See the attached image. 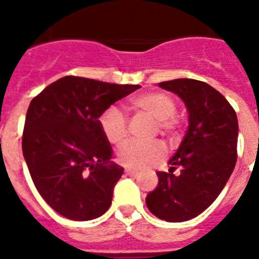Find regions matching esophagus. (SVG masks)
Instances as JSON below:
<instances>
[{
    "label": "esophagus",
    "instance_id": "esophagus-1",
    "mask_svg": "<svg viewBox=\"0 0 259 259\" xmlns=\"http://www.w3.org/2000/svg\"><path fill=\"white\" fill-rule=\"evenodd\" d=\"M125 175H126V176H130V177H137L138 172H137V170H133V169H126Z\"/></svg>",
    "mask_w": 259,
    "mask_h": 259
}]
</instances>
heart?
Segmentation results:
<instances>
[{"label": "heart", "mask_w": 259, "mask_h": 259, "mask_svg": "<svg viewBox=\"0 0 259 259\" xmlns=\"http://www.w3.org/2000/svg\"><path fill=\"white\" fill-rule=\"evenodd\" d=\"M129 107L134 111L148 114L157 121L160 133L166 136L170 141L180 134L181 121L176 117L175 98L162 91H150L137 95L129 102ZM99 127L103 137L113 145H121L127 136V123L123 114L117 107L106 109L99 117ZM118 161L130 169H145L157 164L165 157V148L160 142L129 141L118 150Z\"/></svg>", "instance_id": "obj_1"}]
</instances>
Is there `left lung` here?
Wrapping results in <instances>:
<instances>
[{
	"mask_svg": "<svg viewBox=\"0 0 259 259\" xmlns=\"http://www.w3.org/2000/svg\"><path fill=\"white\" fill-rule=\"evenodd\" d=\"M158 86L183 99L189 125L168 161L169 172H157V188L148 193L146 205L158 219L177 223L205 211L225 188L237 162L238 118L229 101L207 83L175 79Z\"/></svg>",
	"mask_w": 259,
	"mask_h": 259,
	"instance_id": "1",
	"label": "left lung"
}]
</instances>
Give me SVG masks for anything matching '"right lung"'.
<instances>
[{
    "instance_id": "1",
    "label": "right lung",
    "mask_w": 259,
    "mask_h": 259,
    "mask_svg": "<svg viewBox=\"0 0 259 259\" xmlns=\"http://www.w3.org/2000/svg\"><path fill=\"white\" fill-rule=\"evenodd\" d=\"M141 86L64 76L34 97L26 111L22 154L47 204L71 221L109 209L123 168L99 127L106 109Z\"/></svg>"
}]
</instances>
